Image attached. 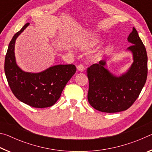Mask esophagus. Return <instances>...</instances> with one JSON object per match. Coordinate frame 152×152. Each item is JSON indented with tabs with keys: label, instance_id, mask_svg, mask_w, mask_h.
<instances>
[{
	"label": "esophagus",
	"instance_id": "obj_1",
	"mask_svg": "<svg viewBox=\"0 0 152 152\" xmlns=\"http://www.w3.org/2000/svg\"><path fill=\"white\" fill-rule=\"evenodd\" d=\"M76 68H77V70L80 72H83L84 70V67L83 65H82V64H80V65L77 66Z\"/></svg>",
	"mask_w": 152,
	"mask_h": 152
}]
</instances>
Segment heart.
<instances>
[{"label":"heart","instance_id":"1","mask_svg":"<svg viewBox=\"0 0 152 152\" xmlns=\"http://www.w3.org/2000/svg\"><path fill=\"white\" fill-rule=\"evenodd\" d=\"M101 38L96 35H88L79 39L76 43V48L82 51H88L94 48L99 44ZM102 56V50H99L92 53L91 58L92 61H97L101 59Z\"/></svg>","mask_w":152,"mask_h":152}]
</instances>
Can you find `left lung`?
Returning a JSON list of instances; mask_svg holds the SVG:
<instances>
[{
  "mask_svg": "<svg viewBox=\"0 0 152 152\" xmlns=\"http://www.w3.org/2000/svg\"><path fill=\"white\" fill-rule=\"evenodd\" d=\"M132 43L127 50L133 56V63L119 76L106 68L101 60L87 69L89 80L88 101L99 111L117 113L127 110L133 104L143 88L148 76V56L145 46L134 27L129 35Z\"/></svg>",
  "mask_w": 152,
  "mask_h": 152,
  "instance_id": "8db88e82",
  "label": "left lung"
}]
</instances>
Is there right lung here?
Masks as SVG:
<instances>
[{
    "mask_svg": "<svg viewBox=\"0 0 152 152\" xmlns=\"http://www.w3.org/2000/svg\"><path fill=\"white\" fill-rule=\"evenodd\" d=\"M29 25V23L25 24L9 43L4 60L5 75L12 93L20 101L35 108L49 107L60 99L66 84L76 72V66L59 64L38 73L21 70L15 59V42Z\"/></svg>",
    "mask_w": 152,
    "mask_h": 152,
    "instance_id": "obj_1",
    "label": "right lung"
}]
</instances>
